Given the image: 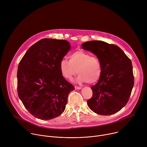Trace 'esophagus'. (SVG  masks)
Listing matches in <instances>:
<instances>
[{
    "label": "esophagus",
    "mask_w": 147,
    "mask_h": 147,
    "mask_svg": "<svg viewBox=\"0 0 147 147\" xmlns=\"http://www.w3.org/2000/svg\"><path fill=\"white\" fill-rule=\"evenodd\" d=\"M74 88H75L76 90H80V89H81V87H78V86H75V87H74Z\"/></svg>",
    "instance_id": "1"
}]
</instances>
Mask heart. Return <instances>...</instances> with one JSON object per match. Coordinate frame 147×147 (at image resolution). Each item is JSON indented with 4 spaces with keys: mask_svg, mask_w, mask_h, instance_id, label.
<instances>
[{
    "mask_svg": "<svg viewBox=\"0 0 147 147\" xmlns=\"http://www.w3.org/2000/svg\"><path fill=\"white\" fill-rule=\"evenodd\" d=\"M69 59V61L65 58L62 59L59 65L61 74L66 79L71 80L77 73L78 76L76 81L79 83L93 84L100 78L102 67L96 56L78 50L71 53Z\"/></svg>",
    "mask_w": 147,
    "mask_h": 147,
    "instance_id": "obj_1",
    "label": "heart"
}]
</instances>
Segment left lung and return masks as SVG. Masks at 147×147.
<instances>
[{"label": "left lung", "instance_id": "8db88e82", "mask_svg": "<svg viewBox=\"0 0 147 147\" xmlns=\"http://www.w3.org/2000/svg\"><path fill=\"white\" fill-rule=\"evenodd\" d=\"M81 46L96 55L102 67L98 82L91 87L92 96L87 100L89 108L105 116L119 112L128 102L134 86L130 59L119 47L103 41L91 40Z\"/></svg>", "mask_w": 147, "mask_h": 147}]
</instances>
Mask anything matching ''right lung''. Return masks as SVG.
<instances>
[{"mask_svg": "<svg viewBox=\"0 0 147 147\" xmlns=\"http://www.w3.org/2000/svg\"><path fill=\"white\" fill-rule=\"evenodd\" d=\"M70 48L66 40L42 39L28 49L19 63L18 95L27 111L38 119L50 120L60 116L69 93L74 90L59 68Z\"/></svg>", "mask_w": 147, "mask_h": 147, "instance_id": "add662e5", "label": "right lung"}]
</instances>
